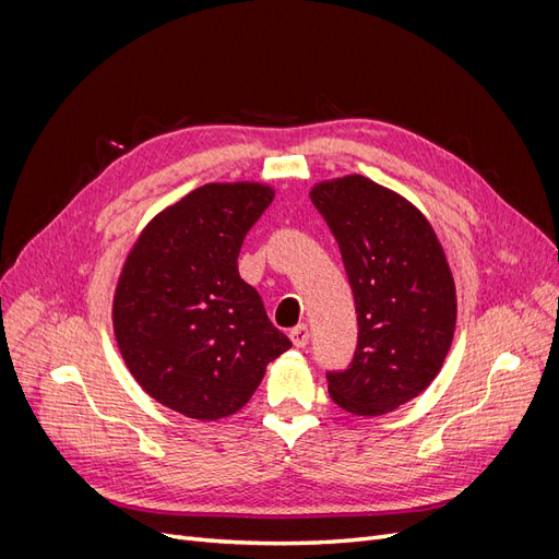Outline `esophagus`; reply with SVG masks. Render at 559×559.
<instances>
[{"label": "esophagus", "mask_w": 559, "mask_h": 559, "mask_svg": "<svg viewBox=\"0 0 559 559\" xmlns=\"http://www.w3.org/2000/svg\"><path fill=\"white\" fill-rule=\"evenodd\" d=\"M289 337H292V343H294L296 347H306L308 341H310V331H308L306 324H298L296 329L289 331Z\"/></svg>", "instance_id": "1"}]
</instances>
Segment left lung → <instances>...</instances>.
Masks as SVG:
<instances>
[{
  "mask_svg": "<svg viewBox=\"0 0 559 559\" xmlns=\"http://www.w3.org/2000/svg\"><path fill=\"white\" fill-rule=\"evenodd\" d=\"M337 240L357 306L349 368L326 373L343 411L378 417L419 396L441 370L456 324L445 251L413 202L364 175L312 186Z\"/></svg>",
  "mask_w": 559,
  "mask_h": 559,
  "instance_id": "8db88e82",
  "label": "left lung"
}]
</instances>
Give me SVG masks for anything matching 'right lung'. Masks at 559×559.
<instances>
[{"instance_id":"obj_1","label":"right lung","mask_w":559,"mask_h":559,"mask_svg":"<svg viewBox=\"0 0 559 559\" xmlns=\"http://www.w3.org/2000/svg\"><path fill=\"white\" fill-rule=\"evenodd\" d=\"M273 198L267 183H205L151 218L128 253L114 335L132 378L170 411L238 413L292 347L238 273L245 235Z\"/></svg>"}]
</instances>
